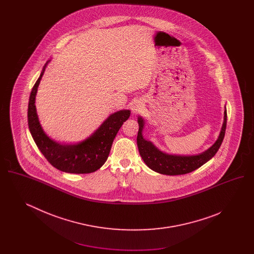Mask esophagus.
I'll return each instance as SVG.
<instances>
[{
  "mask_svg": "<svg viewBox=\"0 0 254 254\" xmlns=\"http://www.w3.org/2000/svg\"><path fill=\"white\" fill-rule=\"evenodd\" d=\"M143 108H144V103L142 102V100H136V101H134V102H133L132 107H131L132 113L136 114V113L140 112Z\"/></svg>",
  "mask_w": 254,
  "mask_h": 254,
  "instance_id": "obj_1",
  "label": "esophagus"
}]
</instances>
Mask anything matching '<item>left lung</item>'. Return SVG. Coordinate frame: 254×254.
<instances>
[{
  "label": "left lung",
  "mask_w": 254,
  "mask_h": 254,
  "mask_svg": "<svg viewBox=\"0 0 254 254\" xmlns=\"http://www.w3.org/2000/svg\"><path fill=\"white\" fill-rule=\"evenodd\" d=\"M226 109V108H225ZM139 131L137 135V145L140 155L145 165L158 173L165 175H181L187 174L195 169H199L207 161L213 157L221 146L224 140L227 127V109L224 111V122L218 139L215 143L204 152L194 155H178L169 154L160 150L152 142L146 140L143 136L145 120L143 117H138Z\"/></svg>",
  "instance_id": "1"
}]
</instances>
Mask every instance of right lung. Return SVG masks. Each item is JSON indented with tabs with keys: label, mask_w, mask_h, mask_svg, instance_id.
Returning <instances> with one entry per match:
<instances>
[{
	"label": "right lung",
	"mask_w": 254,
	"mask_h": 254,
	"mask_svg": "<svg viewBox=\"0 0 254 254\" xmlns=\"http://www.w3.org/2000/svg\"><path fill=\"white\" fill-rule=\"evenodd\" d=\"M50 60L44 65L33 86L27 110L28 127L38 148L49 163L67 173H91L100 169L108 160L113 140L124 122L130 116V110L122 109L110 114L94 132L76 144H60L44 131L37 114L35 100L42 77Z\"/></svg>",
	"instance_id": "obj_1"
}]
</instances>
